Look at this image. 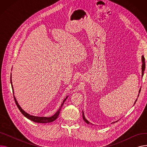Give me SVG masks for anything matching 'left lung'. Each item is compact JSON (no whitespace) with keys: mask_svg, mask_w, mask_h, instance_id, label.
<instances>
[{"mask_svg":"<svg viewBox=\"0 0 147 147\" xmlns=\"http://www.w3.org/2000/svg\"><path fill=\"white\" fill-rule=\"evenodd\" d=\"M142 77L143 76V75H144V71H145V58H144V56H142ZM140 91H141V89H140V91H139V93H140ZM139 96V95H138V97ZM137 99H136V100L135 101V102H136V101H137ZM82 113H83V120H84V121H85L87 124H91V123L89 121H88L86 119H85V117H84V113H83V111H82Z\"/></svg>","mask_w":147,"mask_h":147,"instance_id":"obj_1","label":"left lung"}]
</instances>
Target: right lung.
I'll use <instances>...</instances> for the list:
<instances>
[{"label":"right lung","mask_w":147,"mask_h":147,"mask_svg":"<svg viewBox=\"0 0 147 147\" xmlns=\"http://www.w3.org/2000/svg\"><path fill=\"white\" fill-rule=\"evenodd\" d=\"M11 86H12V90H13V86H12V80H11ZM68 96H67L66 97V98L64 99V100L63 101V103H62V104H61L60 108L58 109V110L57 111V113H56L55 114H54V115H53L52 116L47 117H37V116H34V115H30L29 114L27 113L26 111H24V110H23L21 109V107L20 106V105L18 104V102L17 101L16 98H15V96H14V95H13V98H14L15 102V103H16V105H17V107H18V109L20 110V111H21V113L23 115H24L26 117H27V118L29 120H32V121H34V122H36V123H51V122L53 121L54 120H55L58 118V117L59 114V113H60L61 109V108H62V106L63 105L64 102L65 101V100L67 99V98Z\"/></svg>","instance_id":"add662e5"}]
</instances>
